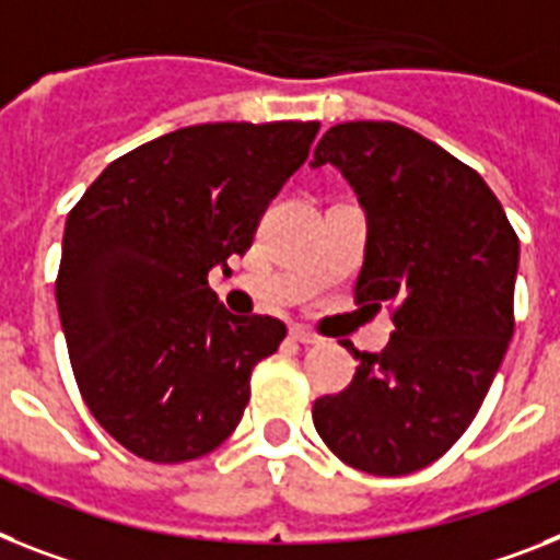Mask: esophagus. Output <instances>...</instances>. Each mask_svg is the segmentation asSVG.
Returning a JSON list of instances; mask_svg holds the SVG:
<instances>
[{
    "label": "esophagus",
    "instance_id": "1",
    "mask_svg": "<svg viewBox=\"0 0 560 560\" xmlns=\"http://www.w3.org/2000/svg\"><path fill=\"white\" fill-rule=\"evenodd\" d=\"M289 337H291V340H294V343H300V346H314V343H320V337L314 335V331L303 329V326H294V329L289 331Z\"/></svg>",
    "mask_w": 560,
    "mask_h": 560
}]
</instances>
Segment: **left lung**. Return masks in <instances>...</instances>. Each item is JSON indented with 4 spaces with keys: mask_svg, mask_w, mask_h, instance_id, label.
Here are the masks:
<instances>
[{
    "mask_svg": "<svg viewBox=\"0 0 560 560\" xmlns=\"http://www.w3.org/2000/svg\"><path fill=\"white\" fill-rule=\"evenodd\" d=\"M320 165L366 211L354 303H389L395 331L377 354L343 343L360 366L340 395L314 400V429L360 472H418L464 435L501 369L518 234L478 171L404 125H335L314 148Z\"/></svg>",
    "mask_w": 560,
    "mask_h": 560,
    "instance_id": "obj_1",
    "label": "left lung"
}]
</instances>
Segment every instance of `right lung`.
<instances>
[{"label": "right lung", "mask_w": 560, "mask_h": 560, "mask_svg": "<svg viewBox=\"0 0 560 560\" xmlns=\"http://www.w3.org/2000/svg\"><path fill=\"white\" fill-rule=\"evenodd\" d=\"M320 122H206L114 160L71 208L57 306L80 395L100 427L154 464L208 455L237 429L252 372L283 343L237 317L208 271L252 248Z\"/></svg>", "instance_id": "obj_1"}]
</instances>
